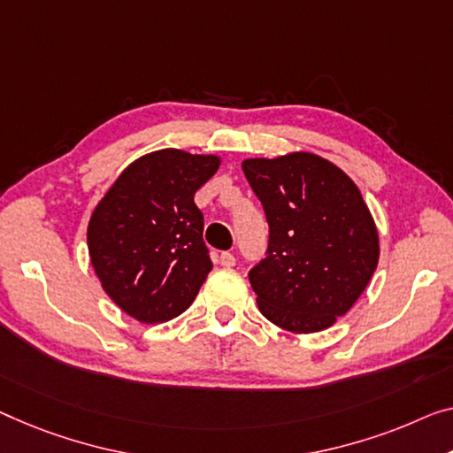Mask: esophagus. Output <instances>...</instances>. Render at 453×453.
<instances>
[{"instance_id": "1", "label": "esophagus", "mask_w": 453, "mask_h": 453, "mask_svg": "<svg viewBox=\"0 0 453 453\" xmlns=\"http://www.w3.org/2000/svg\"><path fill=\"white\" fill-rule=\"evenodd\" d=\"M219 265L221 266H234L235 265V256L232 254V252H221V256H219Z\"/></svg>"}]
</instances>
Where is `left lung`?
Wrapping results in <instances>:
<instances>
[{
	"label": "left lung",
	"mask_w": 453,
	"mask_h": 453,
	"mask_svg": "<svg viewBox=\"0 0 453 453\" xmlns=\"http://www.w3.org/2000/svg\"><path fill=\"white\" fill-rule=\"evenodd\" d=\"M268 221L266 256L250 270L260 313L287 332L332 327L378 265V232L360 188L309 152L242 162Z\"/></svg>",
	"instance_id": "1"
}]
</instances>
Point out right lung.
<instances>
[{
  "label": "right lung",
  "mask_w": 453,
  "mask_h": 453,
  "mask_svg": "<svg viewBox=\"0 0 453 453\" xmlns=\"http://www.w3.org/2000/svg\"><path fill=\"white\" fill-rule=\"evenodd\" d=\"M218 157L165 148L134 160L93 211L91 265L104 291L134 319L162 323L188 309L209 270L195 193Z\"/></svg>",
  "instance_id": "right-lung-1"
}]
</instances>
